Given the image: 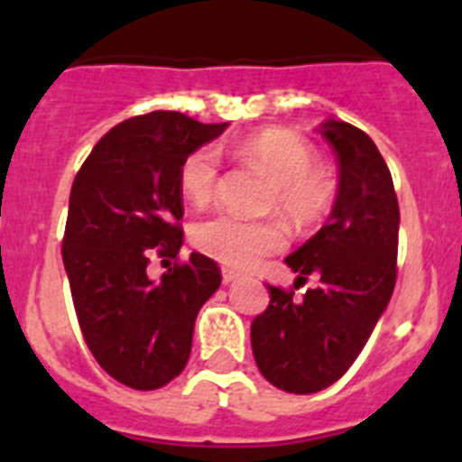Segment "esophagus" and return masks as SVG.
<instances>
[{"label": "esophagus", "mask_w": 462, "mask_h": 462, "mask_svg": "<svg viewBox=\"0 0 462 462\" xmlns=\"http://www.w3.org/2000/svg\"><path fill=\"white\" fill-rule=\"evenodd\" d=\"M240 277V273L238 271H234V268H222V280L226 282H236Z\"/></svg>", "instance_id": "esophagus-1"}]
</instances>
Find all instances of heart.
Listing matches in <instances>:
<instances>
[{
  "label": "heart",
  "instance_id": "b5f03b06",
  "mask_svg": "<svg viewBox=\"0 0 462 462\" xmlns=\"http://www.w3.org/2000/svg\"><path fill=\"white\" fill-rule=\"evenodd\" d=\"M240 159L259 166L273 178L268 208L280 210L293 224H312L330 210L337 196L336 171L314 154L312 143L289 129H266L245 138L236 148ZM219 154L196 148L182 159L180 189L194 206L210 203L219 189ZM191 243L231 268H252L261 259L284 250L287 234L273 219H243L215 215L191 228Z\"/></svg>",
  "mask_w": 462,
  "mask_h": 462
}]
</instances>
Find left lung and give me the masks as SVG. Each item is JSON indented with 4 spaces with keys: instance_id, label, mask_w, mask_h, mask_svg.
I'll list each match as a JSON object with an SVG mask.
<instances>
[{
    "instance_id": "obj_1",
    "label": "left lung",
    "mask_w": 462,
    "mask_h": 462,
    "mask_svg": "<svg viewBox=\"0 0 462 462\" xmlns=\"http://www.w3.org/2000/svg\"><path fill=\"white\" fill-rule=\"evenodd\" d=\"M321 134L340 164L337 199L319 234L287 263L298 282L319 277L298 300L268 284L271 303L252 321L261 374L287 393H317L352 368L398 277L400 208L377 145L349 122L328 120ZM296 282V284H298Z\"/></svg>"
}]
</instances>
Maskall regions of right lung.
<instances>
[{
  "label": "right lung",
  "mask_w": 462,
  "mask_h": 462,
  "mask_svg": "<svg viewBox=\"0 0 462 462\" xmlns=\"http://www.w3.org/2000/svg\"><path fill=\"white\" fill-rule=\"evenodd\" d=\"M222 125L154 110L99 138L73 178L62 259L85 345L129 389L154 391L185 370L196 314L222 282L212 259L182 247L180 164ZM152 258L174 266L159 282Z\"/></svg>",
  "instance_id": "right-lung-1"
}]
</instances>
